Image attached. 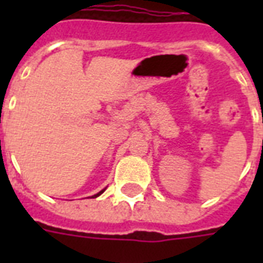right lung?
<instances>
[{"instance_id": "obj_1", "label": "right lung", "mask_w": 263, "mask_h": 263, "mask_svg": "<svg viewBox=\"0 0 263 263\" xmlns=\"http://www.w3.org/2000/svg\"><path fill=\"white\" fill-rule=\"evenodd\" d=\"M103 191H105V190H102V191H99L98 194H95V195H94V196H91V198H97V196H99V195H101V194H102Z\"/></svg>"}]
</instances>
